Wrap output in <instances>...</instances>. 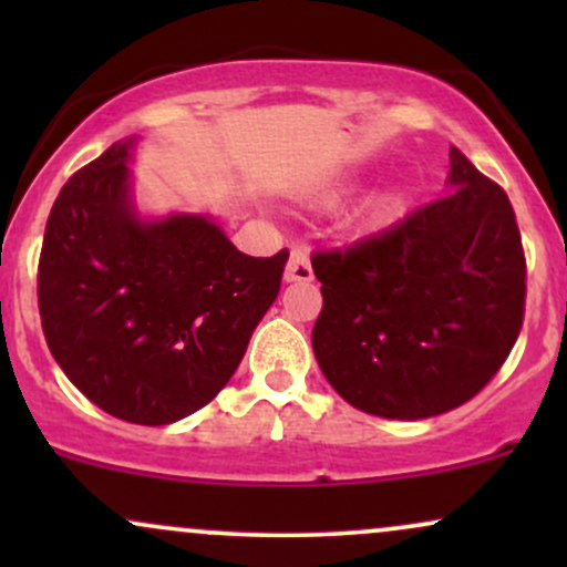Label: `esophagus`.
<instances>
[{
	"label": "esophagus",
	"mask_w": 567,
	"mask_h": 567,
	"mask_svg": "<svg viewBox=\"0 0 567 567\" xmlns=\"http://www.w3.org/2000/svg\"><path fill=\"white\" fill-rule=\"evenodd\" d=\"M311 277L315 275H311L309 252L303 247H292L288 266H285V282H309Z\"/></svg>",
	"instance_id": "esophagus-1"
}]
</instances>
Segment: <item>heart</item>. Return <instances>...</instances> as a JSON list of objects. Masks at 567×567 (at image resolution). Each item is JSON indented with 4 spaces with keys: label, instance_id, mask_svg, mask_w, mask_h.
Wrapping results in <instances>:
<instances>
[{
    "label": "heart",
    "instance_id": "obj_1",
    "mask_svg": "<svg viewBox=\"0 0 567 567\" xmlns=\"http://www.w3.org/2000/svg\"><path fill=\"white\" fill-rule=\"evenodd\" d=\"M347 192H349V184H338V186L324 188L320 197H322V202H328V205H333V202L341 199ZM396 207H400V197H396V194H383V197H375L368 205L370 224H381V220H386L389 216H394Z\"/></svg>",
    "mask_w": 567,
    "mask_h": 567
}]
</instances>
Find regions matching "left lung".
I'll list each match as a JSON object with an SVG mask.
<instances>
[{
    "label": "left lung",
    "instance_id": "1",
    "mask_svg": "<svg viewBox=\"0 0 567 567\" xmlns=\"http://www.w3.org/2000/svg\"><path fill=\"white\" fill-rule=\"evenodd\" d=\"M311 347L349 405L400 421L470 402L517 341L525 252L506 192L451 146L447 194L400 224L317 250Z\"/></svg>",
    "mask_w": 567,
    "mask_h": 567
}]
</instances>
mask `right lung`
Masks as SVG:
<instances>
[{"label": "right lung", "mask_w": 567, "mask_h": 567, "mask_svg": "<svg viewBox=\"0 0 567 567\" xmlns=\"http://www.w3.org/2000/svg\"><path fill=\"white\" fill-rule=\"evenodd\" d=\"M133 141L114 143L58 194L39 256V317L69 381L130 424L205 408L275 303L288 250L252 258L210 216L143 220Z\"/></svg>", "instance_id": "obj_1"}]
</instances>
